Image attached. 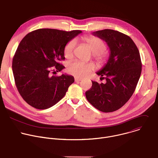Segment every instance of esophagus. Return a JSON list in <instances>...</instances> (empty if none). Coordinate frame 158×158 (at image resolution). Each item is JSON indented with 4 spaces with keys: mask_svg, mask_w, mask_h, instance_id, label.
Returning <instances> with one entry per match:
<instances>
[{
    "mask_svg": "<svg viewBox=\"0 0 158 158\" xmlns=\"http://www.w3.org/2000/svg\"><path fill=\"white\" fill-rule=\"evenodd\" d=\"M74 80H75V82H80V81L82 80V79L79 78V77H74Z\"/></svg>",
    "mask_w": 158,
    "mask_h": 158,
    "instance_id": "obj_1",
    "label": "esophagus"
}]
</instances>
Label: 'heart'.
<instances>
[{
	"mask_svg": "<svg viewBox=\"0 0 158 158\" xmlns=\"http://www.w3.org/2000/svg\"><path fill=\"white\" fill-rule=\"evenodd\" d=\"M87 44L92 52L94 54V59L99 64H103L107 60L108 54L104 51L106 45L101 38L89 35L83 38ZM76 46V40L72 39L67 42L64 49V54L66 58H71L73 56L74 49ZM94 69V65L91 63H84L81 61H74L68 65L67 69L69 73L78 77H83L88 75Z\"/></svg>",
	"mask_w": 158,
	"mask_h": 158,
	"instance_id": "heart-1",
	"label": "heart"
}]
</instances>
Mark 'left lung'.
<instances>
[{"label": "left lung", "mask_w": 158, "mask_h": 158, "mask_svg": "<svg viewBox=\"0 0 158 158\" xmlns=\"http://www.w3.org/2000/svg\"><path fill=\"white\" fill-rule=\"evenodd\" d=\"M92 34L107 43L110 54L107 63L96 73L106 83L92 81L85 97L98 110L113 112L128 101L136 87L142 70L139 52L131 38L119 31L104 29Z\"/></svg>", "instance_id": "1"}]
</instances>
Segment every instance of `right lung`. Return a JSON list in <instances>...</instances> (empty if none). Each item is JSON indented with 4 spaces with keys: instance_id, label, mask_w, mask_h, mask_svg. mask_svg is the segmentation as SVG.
Segmentation results:
<instances>
[{
    "instance_id": "1",
    "label": "right lung",
    "mask_w": 158,
    "mask_h": 158,
    "mask_svg": "<svg viewBox=\"0 0 158 158\" xmlns=\"http://www.w3.org/2000/svg\"><path fill=\"white\" fill-rule=\"evenodd\" d=\"M81 32L40 29L22 39L13 57L12 71L18 91L27 104L46 109L64 98L74 78L52 74L65 68L59 61L65 59V45Z\"/></svg>"
}]
</instances>
